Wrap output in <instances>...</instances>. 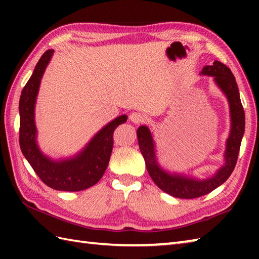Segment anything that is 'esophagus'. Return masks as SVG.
Masks as SVG:
<instances>
[{"mask_svg": "<svg viewBox=\"0 0 259 259\" xmlns=\"http://www.w3.org/2000/svg\"><path fill=\"white\" fill-rule=\"evenodd\" d=\"M129 119H130L131 121H133V122L138 124V123L144 122V121L146 120V117H145L144 113L136 111V112H133V113H131V114L129 115Z\"/></svg>", "mask_w": 259, "mask_h": 259, "instance_id": "1", "label": "esophagus"}]
</instances>
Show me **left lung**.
<instances>
[{
  "label": "left lung",
  "mask_w": 259,
  "mask_h": 259,
  "mask_svg": "<svg viewBox=\"0 0 259 259\" xmlns=\"http://www.w3.org/2000/svg\"><path fill=\"white\" fill-rule=\"evenodd\" d=\"M201 74L212 76L216 84L227 97L230 119H232V128H230V134L226 142V151L224 156L225 164L221 169H218L216 175L211 178L199 180L184 175L166 171L159 166L157 161L155 142H153L149 128L141 125L137 130L140 151L145 158L147 170L153 183L167 194L183 198V199H191V198L207 195L229 178L237 162L241 139L245 133V112L240 101L238 87L232 71L224 63L214 61L212 65L203 67Z\"/></svg>",
  "instance_id": "8db88e82"
}]
</instances>
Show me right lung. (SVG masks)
Listing matches in <instances>:
<instances>
[{"mask_svg":"<svg viewBox=\"0 0 259 259\" xmlns=\"http://www.w3.org/2000/svg\"><path fill=\"white\" fill-rule=\"evenodd\" d=\"M48 50L38 60L31 78L21 93L20 111V147L26 160L43 183L52 189L80 191L90 188L101 179L111 156L113 131L126 121V115H120L99 131L78 155L52 160L43 155L36 144L34 108L41 79L53 56Z\"/></svg>","mask_w":259,"mask_h":259,"instance_id":"add662e5","label":"right lung"}]
</instances>
